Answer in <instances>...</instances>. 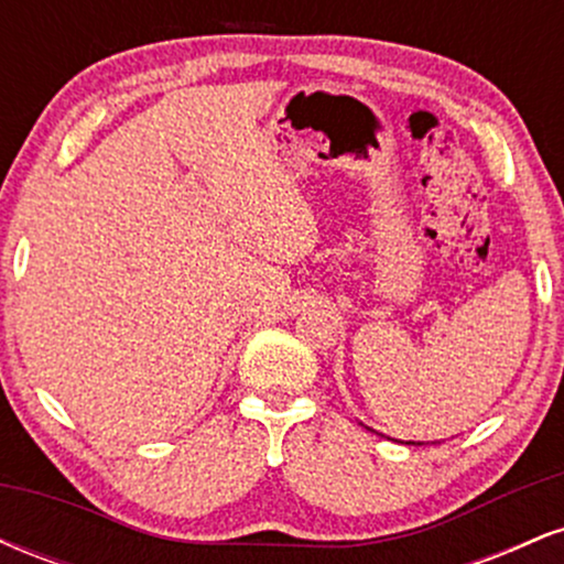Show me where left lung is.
Here are the masks:
<instances>
[{"instance_id": "1", "label": "left lung", "mask_w": 564, "mask_h": 564, "mask_svg": "<svg viewBox=\"0 0 564 564\" xmlns=\"http://www.w3.org/2000/svg\"><path fill=\"white\" fill-rule=\"evenodd\" d=\"M408 445H411V443H408ZM419 445H422V443H419Z\"/></svg>"}]
</instances>
